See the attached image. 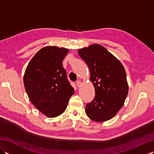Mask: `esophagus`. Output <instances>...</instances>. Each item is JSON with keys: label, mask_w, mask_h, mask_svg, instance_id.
<instances>
[{"label": "esophagus", "mask_w": 154, "mask_h": 154, "mask_svg": "<svg viewBox=\"0 0 154 154\" xmlns=\"http://www.w3.org/2000/svg\"><path fill=\"white\" fill-rule=\"evenodd\" d=\"M76 84H77V87H80V86H81V81H79V80H78V81H77V82H76Z\"/></svg>", "instance_id": "34e87169"}]
</instances>
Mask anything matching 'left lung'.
I'll return each mask as SVG.
<instances>
[{"mask_svg":"<svg viewBox=\"0 0 154 154\" xmlns=\"http://www.w3.org/2000/svg\"><path fill=\"white\" fill-rule=\"evenodd\" d=\"M78 54L90 71L95 96L87 104L85 112L90 119L105 122L116 115L128 93L126 73L121 62L99 44L79 49Z\"/></svg>","mask_w":154,"mask_h":154,"instance_id":"1","label":"left lung"}]
</instances>
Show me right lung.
<instances>
[{
	"mask_svg": "<svg viewBox=\"0 0 154 154\" xmlns=\"http://www.w3.org/2000/svg\"><path fill=\"white\" fill-rule=\"evenodd\" d=\"M69 50L45 46L29 62L24 75V85L29 99L49 118L60 116L65 110L74 94L63 67Z\"/></svg>",
	"mask_w": 154,
	"mask_h": 154,
	"instance_id": "add662e5",
	"label": "right lung"
}]
</instances>
